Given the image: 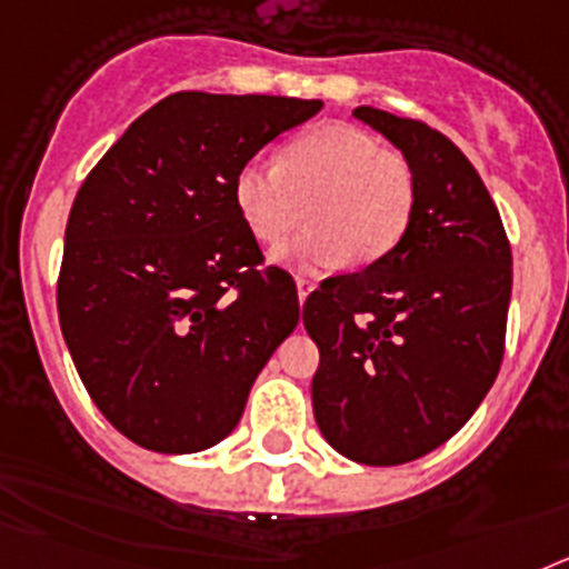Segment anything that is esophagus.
<instances>
[{
	"mask_svg": "<svg viewBox=\"0 0 569 569\" xmlns=\"http://www.w3.org/2000/svg\"><path fill=\"white\" fill-rule=\"evenodd\" d=\"M312 291H315V283H312V280L298 278V300H300V306L306 303V298H309V295H312Z\"/></svg>",
	"mask_w": 569,
	"mask_h": 569,
	"instance_id": "obj_1",
	"label": "esophagus"
}]
</instances>
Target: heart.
<instances>
[{
  "instance_id": "1",
  "label": "heart",
  "mask_w": 569,
  "mask_h": 569,
  "mask_svg": "<svg viewBox=\"0 0 569 569\" xmlns=\"http://www.w3.org/2000/svg\"><path fill=\"white\" fill-rule=\"evenodd\" d=\"M306 200L309 229L278 246L271 260L298 271L369 266L407 234L418 180L407 157L349 122L306 128L280 160L251 157L237 168L234 206L260 243L298 223Z\"/></svg>"
}]
</instances>
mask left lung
<instances>
[{
	"label": "left lung",
	"mask_w": 569,
	"mask_h": 569,
	"mask_svg": "<svg viewBox=\"0 0 569 569\" xmlns=\"http://www.w3.org/2000/svg\"><path fill=\"white\" fill-rule=\"evenodd\" d=\"M352 113L412 162L418 200L387 257L306 298L303 326L320 349L312 407L340 456L395 467L449 441L496 383L512 254L456 142L380 108Z\"/></svg>",
	"instance_id": "1"
}]
</instances>
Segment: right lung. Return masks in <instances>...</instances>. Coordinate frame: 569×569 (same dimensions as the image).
Segmentation results:
<instances>
[{"mask_svg":"<svg viewBox=\"0 0 569 569\" xmlns=\"http://www.w3.org/2000/svg\"><path fill=\"white\" fill-rule=\"evenodd\" d=\"M320 100L180 91L148 108L71 206L57 306L88 395L126 438L186 456L240 423L251 383L295 332V280L257 269L237 168Z\"/></svg>","mask_w":569,"mask_h":569,"instance_id":"obj_1","label":"right lung"}]
</instances>
